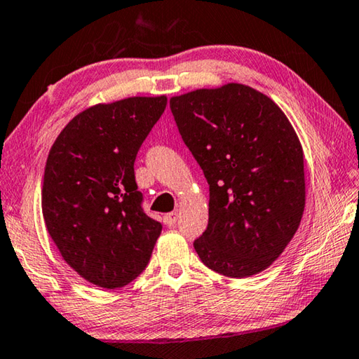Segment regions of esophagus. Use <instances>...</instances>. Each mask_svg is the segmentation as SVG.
Wrapping results in <instances>:
<instances>
[{"label":"esophagus","mask_w":359,"mask_h":359,"mask_svg":"<svg viewBox=\"0 0 359 359\" xmlns=\"http://www.w3.org/2000/svg\"><path fill=\"white\" fill-rule=\"evenodd\" d=\"M176 222H178V212H168L165 216V224L168 227H175Z\"/></svg>","instance_id":"obj_1"}]
</instances>
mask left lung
Here are the masks:
<instances>
[{
    "instance_id": "1",
    "label": "left lung",
    "mask_w": 359,
    "mask_h": 359,
    "mask_svg": "<svg viewBox=\"0 0 359 359\" xmlns=\"http://www.w3.org/2000/svg\"><path fill=\"white\" fill-rule=\"evenodd\" d=\"M210 184L208 227L194 248L206 266L249 278L284 252L306 205L304 154L285 113L241 83L170 99Z\"/></svg>"
}]
</instances>
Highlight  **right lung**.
<instances>
[{
    "label": "right lung",
    "instance_id": "obj_1",
    "mask_svg": "<svg viewBox=\"0 0 359 359\" xmlns=\"http://www.w3.org/2000/svg\"><path fill=\"white\" fill-rule=\"evenodd\" d=\"M167 96L128 97L79 113L56 137L42 184V216L65 262L102 288L128 285L162 231L142 210L134 162Z\"/></svg>",
    "mask_w": 359,
    "mask_h": 359
}]
</instances>
